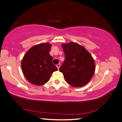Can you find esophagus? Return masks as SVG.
I'll list each match as a JSON object with an SVG mask.
<instances>
[{
    "mask_svg": "<svg viewBox=\"0 0 122 122\" xmlns=\"http://www.w3.org/2000/svg\"><path fill=\"white\" fill-rule=\"evenodd\" d=\"M60 63H59V64H57V65H56V67H57V69H59V68H60Z\"/></svg>",
    "mask_w": 122,
    "mask_h": 122,
    "instance_id": "1",
    "label": "esophagus"
}]
</instances>
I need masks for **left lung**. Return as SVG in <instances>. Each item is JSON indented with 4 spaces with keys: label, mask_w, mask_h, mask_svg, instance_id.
I'll return each instance as SVG.
<instances>
[{
    "label": "left lung",
    "mask_w": 122,
    "mask_h": 122,
    "mask_svg": "<svg viewBox=\"0 0 122 122\" xmlns=\"http://www.w3.org/2000/svg\"><path fill=\"white\" fill-rule=\"evenodd\" d=\"M65 60L59 69L68 83L74 87L86 86L95 71V61L90 53L77 43L70 42L61 45Z\"/></svg>",
    "instance_id": "1"
}]
</instances>
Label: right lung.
Here are the masks:
<instances>
[{"instance_id": "obj_1", "label": "right lung", "mask_w": 122, "mask_h": 122, "mask_svg": "<svg viewBox=\"0 0 122 122\" xmlns=\"http://www.w3.org/2000/svg\"><path fill=\"white\" fill-rule=\"evenodd\" d=\"M51 45L48 42L34 45L27 51L21 63L24 75L32 84L41 86L49 81L57 68L49 54Z\"/></svg>"}]
</instances>
